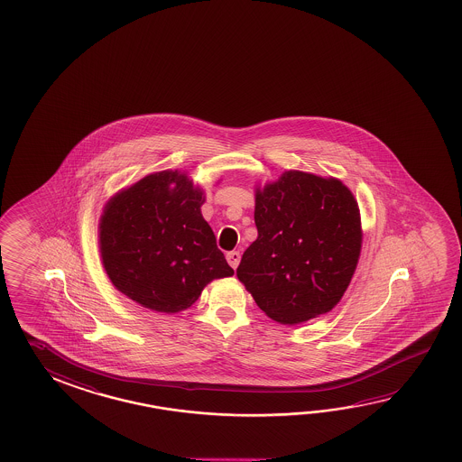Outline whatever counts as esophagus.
Returning a JSON list of instances; mask_svg holds the SVG:
<instances>
[{
    "label": "esophagus",
    "instance_id": "1",
    "mask_svg": "<svg viewBox=\"0 0 462 462\" xmlns=\"http://www.w3.org/2000/svg\"><path fill=\"white\" fill-rule=\"evenodd\" d=\"M226 262L236 270V266H238V263H240V252L226 253Z\"/></svg>",
    "mask_w": 462,
    "mask_h": 462
}]
</instances>
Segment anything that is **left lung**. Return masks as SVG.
<instances>
[{"label": "left lung", "mask_w": 462, "mask_h": 462, "mask_svg": "<svg viewBox=\"0 0 462 462\" xmlns=\"http://www.w3.org/2000/svg\"><path fill=\"white\" fill-rule=\"evenodd\" d=\"M254 224L236 276L263 312L284 325L330 312L363 244L353 192L337 178L289 170L254 188Z\"/></svg>", "instance_id": "8db88e82"}]
</instances>
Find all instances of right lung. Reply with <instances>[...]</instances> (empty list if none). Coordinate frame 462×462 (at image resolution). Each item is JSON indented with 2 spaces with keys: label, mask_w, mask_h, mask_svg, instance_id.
I'll return each mask as SVG.
<instances>
[{
  "label": "right lung",
  "mask_w": 462,
  "mask_h": 462,
  "mask_svg": "<svg viewBox=\"0 0 462 462\" xmlns=\"http://www.w3.org/2000/svg\"><path fill=\"white\" fill-rule=\"evenodd\" d=\"M206 196L165 170L116 192L99 218V252L114 288L162 314L189 309L214 279L234 270L200 214Z\"/></svg>",
  "instance_id": "obj_1"
}]
</instances>
